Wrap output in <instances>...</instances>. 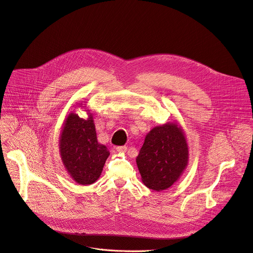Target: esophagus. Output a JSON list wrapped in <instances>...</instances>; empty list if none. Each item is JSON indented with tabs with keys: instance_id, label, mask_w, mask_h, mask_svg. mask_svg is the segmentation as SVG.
<instances>
[{
	"instance_id": "1",
	"label": "esophagus",
	"mask_w": 253,
	"mask_h": 253,
	"mask_svg": "<svg viewBox=\"0 0 253 253\" xmlns=\"http://www.w3.org/2000/svg\"><path fill=\"white\" fill-rule=\"evenodd\" d=\"M116 149H117V151H119V153H126V151L127 150V147L126 145H123V146H117Z\"/></svg>"
}]
</instances>
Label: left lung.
I'll return each instance as SVG.
<instances>
[{
	"instance_id": "obj_1",
	"label": "left lung",
	"mask_w": 253,
	"mask_h": 253,
	"mask_svg": "<svg viewBox=\"0 0 253 253\" xmlns=\"http://www.w3.org/2000/svg\"><path fill=\"white\" fill-rule=\"evenodd\" d=\"M187 161V143L181 128L176 124H167L146 134L136 165L144 185L162 191L178 179Z\"/></svg>"
}]
</instances>
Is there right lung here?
Returning a JSON list of instances; mask_svg holds the SVG:
<instances>
[{
	"instance_id": "1",
	"label": "right lung",
	"mask_w": 253,
	"mask_h": 253,
	"mask_svg": "<svg viewBox=\"0 0 253 253\" xmlns=\"http://www.w3.org/2000/svg\"><path fill=\"white\" fill-rule=\"evenodd\" d=\"M62 161L70 175L80 184L93 183L103 171L110 156L108 147L100 144L92 117L87 120L70 114L60 139Z\"/></svg>"
}]
</instances>
